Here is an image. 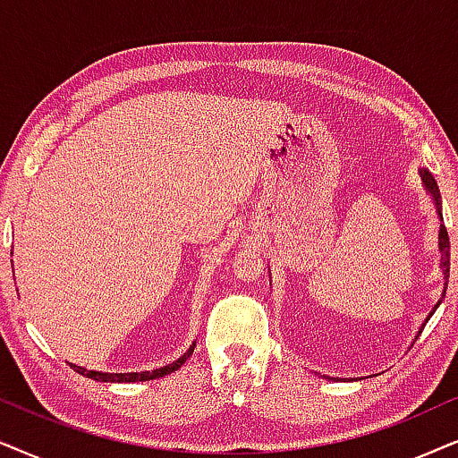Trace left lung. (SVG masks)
Listing matches in <instances>:
<instances>
[{
	"label": "left lung",
	"mask_w": 458,
	"mask_h": 458,
	"mask_svg": "<svg viewBox=\"0 0 458 458\" xmlns=\"http://www.w3.org/2000/svg\"><path fill=\"white\" fill-rule=\"evenodd\" d=\"M420 180H423V186H425V191H428L431 197H434V200H436V207H437V211H440V192H437V186H436V180H434V175H431L428 169H420ZM440 219H442V213H440ZM437 245H440V253H442V261H440V267H442V272H444V280H446V284H448V274H450V241H448V233H446V225L444 224H440V242H437ZM446 293V291H444ZM442 301V300H440ZM440 301L436 303V308L440 306ZM436 308L431 310V314L428 316V320L431 318V316H434V312H436ZM428 320H425V325H428ZM419 333H423V327H420V331ZM339 381V379H337Z\"/></svg>",
	"instance_id": "8db88e82"
}]
</instances>
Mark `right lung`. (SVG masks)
Returning <instances> with one entry per match:
<instances>
[{"label": "right lung", "mask_w": 458, "mask_h": 458, "mask_svg": "<svg viewBox=\"0 0 458 458\" xmlns=\"http://www.w3.org/2000/svg\"><path fill=\"white\" fill-rule=\"evenodd\" d=\"M194 347L197 344H192L188 347V352L184 356H180L178 360L167 364V367H161L157 370H142V373H100V370H88V369H81V367H75V364H71L72 370H77L79 375L88 377V379H94V381H105V383H133V381H150V379H158V377H165L169 373H174V370H178L182 364H184L188 358L192 356Z\"/></svg>", "instance_id": "right-lung-1"}]
</instances>
